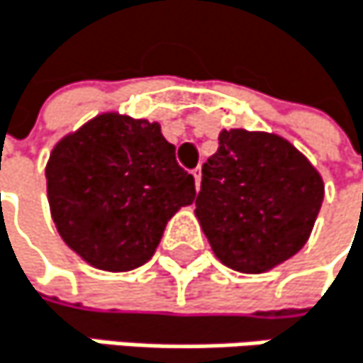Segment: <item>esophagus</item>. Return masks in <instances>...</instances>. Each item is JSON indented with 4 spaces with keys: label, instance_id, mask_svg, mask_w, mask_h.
Wrapping results in <instances>:
<instances>
[{
    "label": "esophagus",
    "instance_id": "esophagus-1",
    "mask_svg": "<svg viewBox=\"0 0 363 363\" xmlns=\"http://www.w3.org/2000/svg\"><path fill=\"white\" fill-rule=\"evenodd\" d=\"M194 178H196V187L200 189V183H202V167H196V169H194Z\"/></svg>",
    "mask_w": 363,
    "mask_h": 363
}]
</instances>
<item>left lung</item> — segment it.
<instances>
[{"instance_id": "left-lung-1", "label": "left lung", "mask_w": 363, "mask_h": 363, "mask_svg": "<svg viewBox=\"0 0 363 363\" xmlns=\"http://www.w3.org/2000/svg\"><path fill=\"white\" fill-rule=\"evenodd\" d=\"M323 196L320 174L291 142L230 128L202 165L196 215L225 267L264 273L306 245Z\"/></svg>"}]
</instances>
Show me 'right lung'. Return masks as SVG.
I'll list each match as a JSON object with an SVG mask.
<instances>
[{
  "instance_id": "add662e5",
  "label": "right lung",
  "mask_w": 363,
  "mask_h": 363,
  "mask_svg": "<svg viewBox=\"0 0 363 363\" xmlns=\"http://www.w3.org/2000/svg\"><path fill=\"white\" fill-rule=\"evenodd\" d=\"M51 217L64 243L103 271L152 258L165 223L194 202V176L161 126L101 113L60 140L47 163Z\"/></svg>"
}]
</instances>
